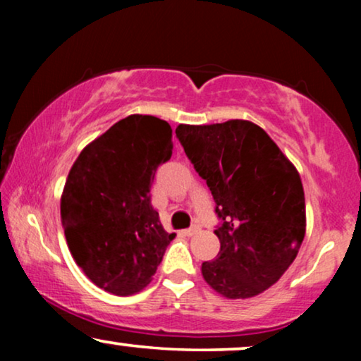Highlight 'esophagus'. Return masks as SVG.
Returning a JSON list of instances; mask_svg holds the SVG:
<instances>
[{
  "label": "esophagus",
  "instance_id": "1",
  "mask_svg": "<svg viewBox=\"0 0 361 361\" xmlns=\"http://www.w3.org/2000/svg\"><path fill=\"white\" fill-rule=\"evenodd\" d=\"M200 231V225H192L190 228H187V230H184V233L187 235V236H192V235H195V233H199Z\"/></svg>",
  "mask_w": 361,
  "mask_h": 361
}]
</instances>
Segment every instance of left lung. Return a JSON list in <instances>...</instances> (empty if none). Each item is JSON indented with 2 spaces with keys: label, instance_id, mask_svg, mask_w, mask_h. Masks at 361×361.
Returning <instances> with one entry per match:
<instances>
[{
  "label": "left lung",
  "instance_id": "obj_1",
  "mask_svg": "<svg viewBox=\"0 0 361 361\" xmlns=\"http://www.w3.org/2000/svg\"><path fill=\"white\" fill-rule=\"evenodd\" d=\"M187 157L207 182L220 219V251L202 263L207 284L228 299L253 298L293 264L305 235L299 172L251 121L176 128Z\"/></svg>",
  "mask_w": 361,
  "mask_h": 361
}]
</instances>
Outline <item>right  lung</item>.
Wrapping results in <instances>:
<instances>
[{
	"label": "right lung",
	"instance_id": "1",
	"mask_svg": "<svg viewBox=\"0 0 361 361\" xmlns=\"http://www.w3.org/2000/svg\"><path fill=\"white\" fill-rule=\"evenodd\" d=\"M171 156L169 123L131 115L92 141L68 172L61 199L68 250L106 293L145 289L174 240L149 195L157 167Z\"/></svg>",
	"mask_w": 361,
	"mask_h": 361
}]
</instances>
